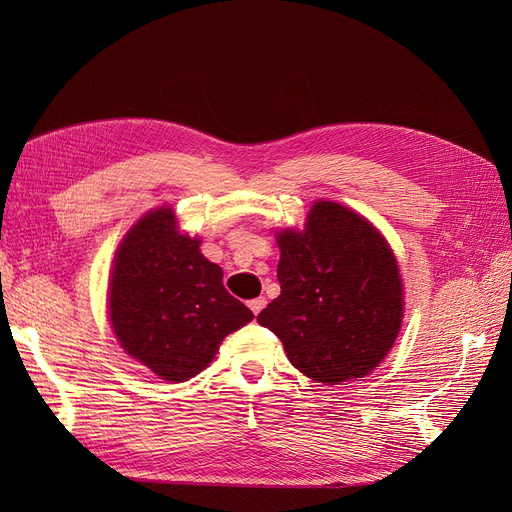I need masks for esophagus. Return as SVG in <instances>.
I'll use <instances>...</instances> for the list:
<instances>
[{"label": "esophagus", "instance_id": "obj_1", "mask_svg": "<svg viewBox=\"0 0 512 512\" xmlns=\"http://www.w3.org/2000/svg\"><path fill=\"white\" fill-rule=\"evenodd\" d=\"M263 307H265V299H263V297H261V299H253V301H249V309H251L255 315H257Z\"/></svg>", "mask_w": 512, "mask_h": 512}]
</instances>
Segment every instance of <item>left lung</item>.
I'll use <instances>...</instances> for the list:
<instances>
[{
  "label": "left lung",
  "mask_w": 512,
  "mask_h": 512,
  "mask_svg": "<svg viewBox=\"0 0 512 512\" xmlns=\"http://www.w3.org/2000/svg\"><path fill=\"white\" fill-rule=\"evenodd\" d=\"M276 236L282 292L257 321L307 378L328 386L365 378L388 355L405 309L386 238L334 201H317L305 230Z\"/></svg>",
  "instance_id": "8db88e82"
}]
</instances>
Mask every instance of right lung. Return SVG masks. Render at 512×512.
I'll return each instance as SVG.
<instances>
[{"label": "right lung", "instance_id": "right-lung-1", "mask_svg": "<svg viewBox=\"0 0 512 512\" xmlns=\"http://www.w3.org/2000/svg\"><path fill=\"white\" fill-rule=\"evenodd\" d=\"M201 240L180 234L170 207L145 213L116 251L110 321L124 351L166 382H186L220 342L255 317L224 288Z\"/></svg>", "mask_w": 512, "mask_h": 512}]
</instances>
